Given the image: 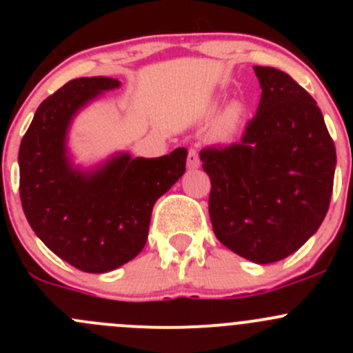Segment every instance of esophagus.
Here are the masks:
<instances>
[{
  "label": "esophagus",
  "mask_w": 353,
  "mask_h": 353,
  "mask_svg": "<svg viewBox=\"0 0 353 353\" xmlns=\"http://www.w3.org/2000/svg\"><path fill=\"white\" fill-rule=\"evenodd\" d=\"M188 167L190 169H198L199 167V155L196 148H190L188 150Z\"/></svg>",
  "instance_id": "obj_1"
}]
</instances>
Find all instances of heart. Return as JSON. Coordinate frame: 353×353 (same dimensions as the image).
<instances>
[{"label": "heart", "instance_id": "b5f03b06", "mask_svg": "<svg viewBox=\"0 0 353 353\" xmlns=\"http://www.w3.org/2000/svg\"><path fill=\"white\" fill-rule=\"evenodd\" d=\"M243 121V108L239 104L229 105L222 114L219 116L215 123V134L220 138H227L237 130V126Z\"/></svg>", "mask_w": 353, "mask_h": 353}]
</instances>
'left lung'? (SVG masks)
Returning <instances> with one entry per match:
<instances>
[{
	"label": "left lung",
	"mask_w": 353,
	"mask_h": 353,
	"mask_svg": "<svg viewBox=\"0 0 353 353\" xmlns=\"http://www.w3.org/2000/svg\"><path fill=\"white\" fill-rule=\"evenodd\" d=\"M256 116L241 141L199 152L208 212L225 248L268 265L297 251L325 220L336 150L314 99L283 71L254 66Z\"/></svg>",
	"instance_id": "left-lung-1"
}]
</instances>
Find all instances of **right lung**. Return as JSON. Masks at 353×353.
I'll return each instance as SVG.
<instances>
[{"mask_svg": "<svg viewBox=\"0 0 353 353\" xmlns=\"http://www.w3.org/2000/svg\"><path fill=\"white\" fill-rule=\"evenodd\" d=\"M119 85L109 77L68 81L39 105L20 143V199L32 230L56 256L87 273L110 272L140 254L155 201L186 170V148L157 159L119 154L88 172L71 165V119Z\"/></svg>", "mask_w": 353, "mask_h": 353, "instance_id": "obj_1", "label": "right lung"}]
</instances>
